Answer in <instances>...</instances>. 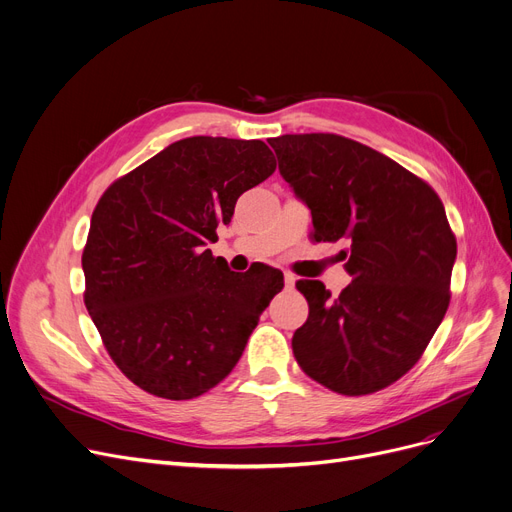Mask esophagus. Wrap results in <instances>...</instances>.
Wrapping results in <instances>:
<instances>
[{"label": "esophagus", "mask_w": 512, "mask_h": 512, "mask_svg": "<svg viewBox=\"0 0 512 512\" xmlns=\"http://www.w3.org/2000/svg\"><path fill=\"white\" fill-rule=\"evenodd\" d=\"M283 281H285V287H287V289H294V285H296L298 277H296L294 273H289V271H285V273H283Z\"/></svg>", "instance_id": "esophagus-1"}]
</instances>
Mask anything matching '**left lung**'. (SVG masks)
<instances>
[{"label": "left lung", "mask_w": 512, "mask_h": 512, "mask_svg": "<svg viewBox=\"0 0 512 512\" xmlns=\"http://www.w3.org/2000/svg\"><path fill=\"white\" fill-rule=\"evenodd\" d=\"M269 143L312 214L314 239L350 241L352 283L342 294L314 279L296 283L310 312L291 339L294 356L337 394H373L415 367L444 321L456 260L444 204L404 166L342 135Z\"/></svg>", "instance_id": "left-lung-1"}]
</instances>
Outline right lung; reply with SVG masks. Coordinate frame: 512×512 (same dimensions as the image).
<instances>
[{
	"mask_svg": "<svg viewBox=\"0 0 512 512\" xmlns=\"http://www.w3.org/2000/svg\"><path fill=\"white\" fill-rule=\"evenodd\" d=\"M277 168L260 139L170 143L97 202L83 250L85 306L135 385L166 400L198 398L243 354L283 273H233L214 258L216 227Z\"/></svg>",
	"mask_w": 512,
	"mask_h": 512,
	"instance_id": "add662e5",
	"label": "right lung"
}]
</instances>
